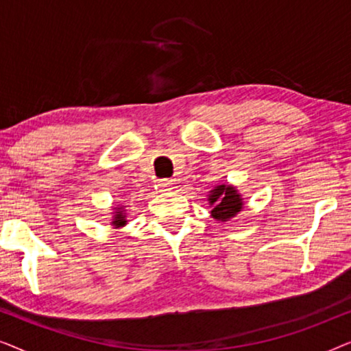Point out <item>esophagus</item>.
I'll return each mask as SVG.
<instances>
[{
	"instance_id": "1",
	"label": "esophagus",
	"mask_w": 351,
	"mask_h": 351,
	"mask_svg": "<svg viewBox=\"0 0 351 351\" xmlns=\"http://www.w3.org/2000/svg\"><path fill=\"white\" fill-rule=\"evenodd\" d=\"M158 189H160L161 191H167L172 189V180H167V179H162L158 182Z\"/></svg>"
}]
</instances>
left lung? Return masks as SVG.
Listing matches in <instances>:
<instances>
[{
  "label": "left lung",
  "instance_id": "1",
  "mask_svg": "<svg viewBox=\"0 0 351 351\" xmlns=\"http://www.w3.org/2000/svg\"><path fill=\"white\" fill-rule=\"evenodd\" d=\"M210 215L220 222H227L243 209V198L233 185H217L209 191Z\"/></svg>",
  "mask_w": 351,
  "mask_h": 351
}]
</instances>
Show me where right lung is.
Segmentation results:
<instances>
[{
	"instance_id": "add662e5",
	"label": "right lung",
	"mask_w": 351,
	"mask_h": 351,
	"mask_svg": "<svg viewBox=\"0 0 351 351\" xmlns=\"http://www.w3.org/2000/svg\"><path fill=\"white\" fill-rule=\"evenodd\" d=\"M114 215H113V222H112V225L114 228H119V227H124V225H126V215H124V210H123V206L121 208H114V213H113Z\"/></svg>"
}]
</instances>
